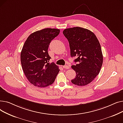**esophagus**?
<instances>
[{
	"mask_svg": "<svg viewBox=\"0 0 123 123\" xmlns=\"http://www.w3.org/2000/svg\"><path fill=\"white\" fill-rule=\"evenodd\" d=\"M63 68L64 69H69L70 68V67L68 65H65V66H63Z\"/></svg>",
	"mask_w": 123,
	"mask_h": 123,
	"instance_id": "1",
	"label": "esophagus"
}]
</instances>
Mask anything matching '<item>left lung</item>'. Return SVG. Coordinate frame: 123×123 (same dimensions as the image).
I'll return each instance as SVG.
<instances>
[{
    "label": "left lung",
    "instance_id": "8db88e82",
    "mask_svg": "<svg viewBox=\"0 0 123 123\" xmlns=\"http://www.w3.org/2000/svg\"><path fill=\"white\" fill-rule=\"evenodd\" d=\"M70 46L71 56L77 58L71 68L76 73L71 82L79 86L87 85L97 76L102 66L103 57L100 44L95 34L79 27L65 29L63 31Z\"/></svg>",
    "mask_w": 123,
    "mask_h": 123
}]
</instances>
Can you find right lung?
Wrapping results in <instances>:
<instances>
[{"label":"right lung","mask_w":123,"mask_h":123,"mask_svg":"<svg viewBox=\"0 0 123 123\" xmlns=\"http://www.w3.org/2000/svg\"><path fill=\"white\" fill-rule=\"evenodd\" d=\"M60 30L45 28L31 34L23 46L20 59L22 68L28 81L35 86L45 87L54 83L60 69L51 57L48 49Z\"/></svg>","instance_id":"add662e5"}]
</instances>
